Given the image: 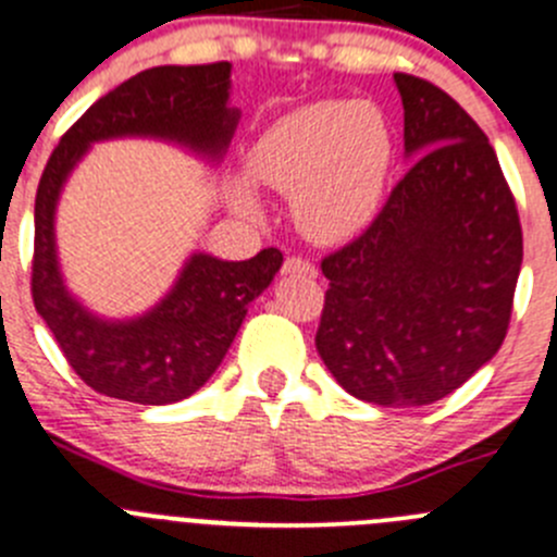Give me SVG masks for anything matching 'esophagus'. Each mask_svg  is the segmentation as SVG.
Here are the masks:
<instances>
[{
    "instance_id": "obj_1",
    "label": "esophagus",
    "mask_w": 557,
    "mask_h": 557,
    "mask_svg": "<svg viewBox=\"0 0 557 557\" xmlns=\"http://www.w3.org/2000/svg\"><path fill=\"white\" fill-rule=\"evenodd\" d=\"M284 273L293 275V273H300V275H317L314 264L309 262V259L304 257H289L287 262H284Z\"/></svg>"
}]
</instances>
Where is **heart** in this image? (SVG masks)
<instances>
[{"label": "heart", "instance_id": "1", "mask_svg": "<svg viewBox=\"0 0 557 557\" xmlns=\"http://www.w3.org/2000/svg\"><path fill=\"white\" fill-rule=\"evenodd\" d=\"M251 180L293 194V219L306 237L336 246L380 219L394 172V134L367 100H317L278 116L248 150ZM235 210L257 215L259 194L235 180Z\"/></svg>", "mask_w": 557, "mask_h": 557}]
</instances>
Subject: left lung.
I'll return each instance as SVG.
<instances>
[{"instance_id": "obj_1", "label": "left lung", "mask_w": 557, "mask_h": 557, "mask_svg": "<svg viewBox=\"0 0 557 557\" xmlns=\"http://www.w3.org/2000/svg\"><path fill=\"white\" fill-rule=\"evenodd\" d=\"M410 172L358 240L322 259L317 352L355 399L418 407L495 358L511 320L522 230L500 163L441 87L394 73Z\"/></svg>"}]
</instances>
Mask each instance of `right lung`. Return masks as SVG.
I'll return each mask as SVG.
<instances>
[{
    "instance_id": "right-lung-1",
    "label": "right lung",
    "mask_w": 557,
    "mask_h": 557,
    "mask_svg": "<svg viewBox=\"0 0 557 557\" xmlns=\"http://www.w3.org/2000/svg\"><path fill=\"white\" fill-rule=\"evenodd\" d=\"M232 65H161L136 73L89 106L51 152L35 196L32 298L73 372L111 399L172 405L202 388L235 342L248 306L284 257L264 248L246 262L194 251L169 293L145 314L111 320L67 289L57 253V205L89 147L111 139H156L219 166L240 123L230 103Z\"/></svg>"
}]
</instances>
